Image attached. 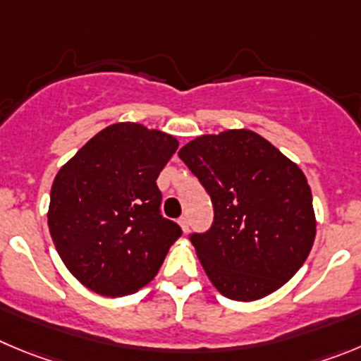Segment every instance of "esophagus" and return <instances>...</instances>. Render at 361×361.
<instances>
[{
    "label": "esophagus",
    "instance_id": "esophagus-1",
    "mask_svg": "<svg viewBox=\"0 0 361 361\" xmlns=\"http://www.w3.org/2000/svg\"><path fill=\"white\" fill-rule=\"evenodd\" d=\"M180 226H181V230H183V233H187L188 231V226H190V222H188V219L187 217H180Z\"/></svg>",
    "mask_w": 361,
    "mask_h": 361
}]
</instances>
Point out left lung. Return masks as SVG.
Masks as SVG:
<instances>
[{
	"label": "left lung",
	"instance_id": "obj_1",
	"mask_svg": "<svg viewBox=\"0 0 361 361\" xmlns=\"http://www.w3.org/2000/svg\"><path fill=\"white\" fill-rule=\"evenodd\" d=\"M178 154L214 204L212 226L188 238L215 288L233 301H257L283 287L315 238L302 171L249 130L203 135Z\"/></svg>",
	"mask_w": 361,
	"mask_h": 361
}]
</instances>
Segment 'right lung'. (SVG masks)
Returning a JSON list of instances; mask_svg holds the SVG:
<instances>
[{"label":"right lung","instance_id":"add662e5","mask_svg":"<svg viewBox=\"0 0 361 361\" xmlns=\"http://www.w3.org/2000/svg\"><path fill=\"white\" fill-rule=\"evenodd\" d=\"M178 140L142 124L101 130L56 174L48 226L71 274L121 298L157 276L181 228L160 212L157 178Z\"/></svg>","mask_w":361,"mask_h":361}]
</instances>
